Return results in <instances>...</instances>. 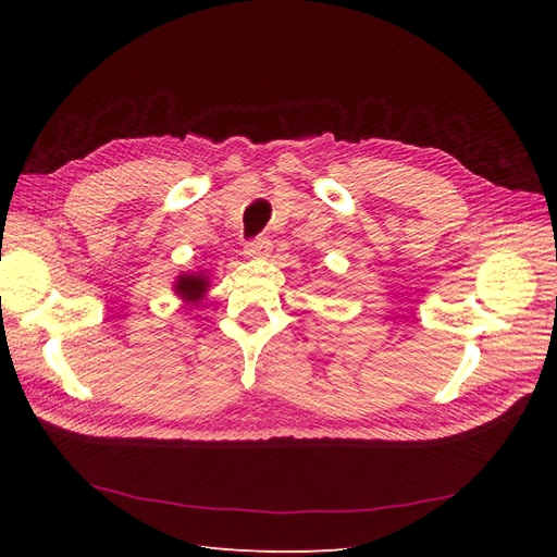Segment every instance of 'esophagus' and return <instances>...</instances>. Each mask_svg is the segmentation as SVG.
I'll list each match as a JSON object with an SVG mask.
<instances>
[{"mask_svg": "<svg viewBox=\"0 0 557 557\" xmlns=\"http://www.w3.org/2000/svg\"><path fill=\"white\" fill-rule=\"evenodd\" d=\"M244 252H246V258H269V252H272V242L264 237H258V239L246 244Z\"/></svg>", "mask_w": 557, "mask_h": 557, "instance_id": "esophagus-1", "label": "esophagus"}]
</instances>
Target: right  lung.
<instances>
[{"instance_id": "1", "label": "right lung", "mask_w": 557, "mask_h": 557, "mask_svg": "<svg viewBox=\"0 0 557 557\" xmlns=\"http://www.w3.org/2000/svg\"><path fill=\"white\" fill-rule=\"evenodd\" d=\"M211 288L207 269H197V272H181L172 285L174 295L183 301V307H197Z\"/></svg>"}]
</instances>
